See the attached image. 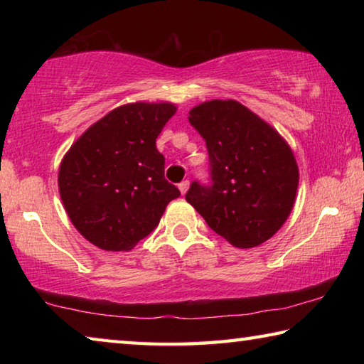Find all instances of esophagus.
Instances as JSON below:
<instances>
[{
    "instance_id": "obj_1",
    "label": "esophagus",
    "mask_w": 364,
    "mask_h": 364,
    "mask_svg": "<svg viewBox=\"0 0 364 364\" xmlns=\"http://www.w3.org/2000/svg\"><path fill=\"white\" fill-rule=\"evenodd\" d=\"M178 188H180L181 194H186L188 189H189V181H188V180H186V181H181L180 184H178Z\"/></svg>"
}]
</instances>
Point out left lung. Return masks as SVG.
I'll return each mask as SVG.
<instances>
[{
	"label": "left lung",
	"instance_id": "1",
	"mask_svg": "<svg viewBox=\"0 0 364 364\" xmlns=\"http://www.w3.org/2000/svg\"><path fill=\"white\" fill-rule=\"evenodd\" d=\"M205 139L210 184L191 183L186 200L212 230L239 249L268 241L292 212L299 167L281 134L232 100L189 110Z\"/></svg>",
	"mask_w": 364,
	"mask_h": 364
}]
</instances>
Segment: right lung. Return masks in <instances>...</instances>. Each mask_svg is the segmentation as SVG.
<instances>
[{
  "mask_svg": "<svg viewBox=\"0 0 364 364\" xmlns=\"http://www.w3.org/2000/svg\"><path fill=\"white\" fill-rule=\"evenodd\" d=\"M171 102L125 104L93 123L65 154L59 194L73 226L102 250H132L180 191L164 176L156 139Z\"/></svg>",
  "mask_w": 364,
  "mask_h": 364,
  "instance_id": "obj_1",
  "label": "right lung"
}]
</instances>
